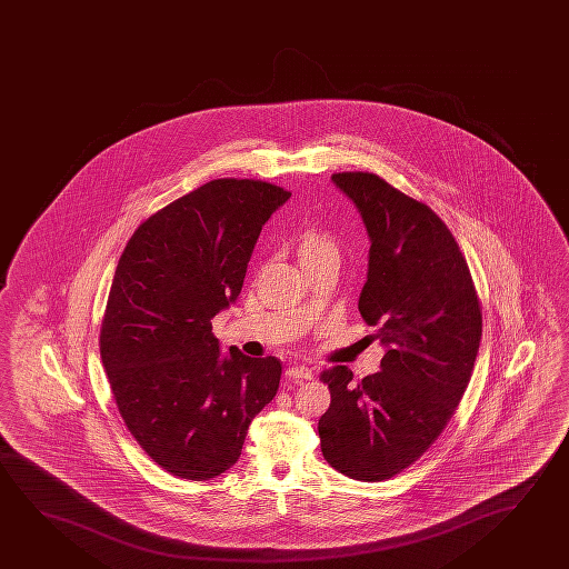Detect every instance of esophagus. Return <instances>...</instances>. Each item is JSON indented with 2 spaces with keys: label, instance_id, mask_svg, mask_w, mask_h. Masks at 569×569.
<instances>
[{
  "label": "esophagus",
  "instance_id": "esophagus-1",
  "mask_svg": "<svg viewBox=\"0 0 569 569\" xmlns=\"http://www.w3.org/2000/svg\"><path fill=\"white\" fill-rule=\"evenodd\" d=\"M286 376L293 381H307V379L313 378V370L307 368V366H291L286 371Z\"/></svg>",
  "mask_w": 569,
  "mask_h": 569
}]
</instances>
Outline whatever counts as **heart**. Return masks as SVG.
Returning a JSON list of instances; mask_svg holds the SVG:
<instances>
[{"instance_id":"1","label":"heart","mask_w":569,"mask_h":569,"mask_svg":"<svg viewBox=\"0 0 569 569\" xmlns=\"http://www.w3.org/2000/svg\"><path fill=\"white\" fill-rule=\"evenodd\" d=\"M325 250H337L335 240H332L329 232L319 229V227H309L307 231H303L301 242H299V258L301 256L319 254Z\"/></svg>"}]
</instances>
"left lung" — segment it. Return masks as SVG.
I'll use <instances>...</instances> for the list:
<instances>
[{
    "instance_id": "left-lung-1",
    "label": "left lung",
    "mask_w": 569,
    "mask_h": 569,
    "mask_svg": "<svg viewBox=\"0 0 569 569\" xmlns=\"http://www.w3.org/2000/svg\"><path fill=\"white\" fill-rule=\"evenodd\" d=\"M370 234L363 321L386 345L381 370L356 381L347 366L322 371L330 407L319 420L325 460L342 476L383 481L435 445L470 383L481 303L445 221L371 172H337Z\"/></svg>"
}]
</instances>
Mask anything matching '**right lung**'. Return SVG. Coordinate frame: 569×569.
Wrapping results in <instances>:
<instances>
[{
	"label": "right lung",
	"instance_id": "right-lung-1",
	"mask_svg": "<svg viewBox=\"0 0 569 569\" xmlns=\"http://www.w3.org/2000/svg\"><path fill=\"white\" fill-rule=\"evenodd\" d=\"M289 196L262 180L207 181L140 222L119 258L101 362L132 438L176 478L234 466L278 393L280 360L222 358L211 319L239 297L262 224Z\"/></svg>",
	"mask_w": 569,
	"mask_h": 569
}]
</instances>
